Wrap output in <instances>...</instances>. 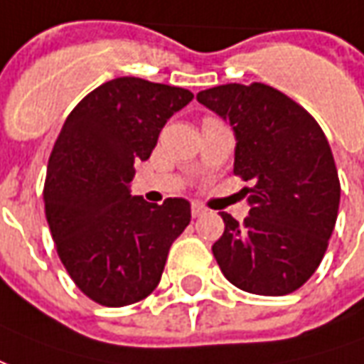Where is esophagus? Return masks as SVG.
Returning <instances> with one entry per match:
<instances>
[{"label": "esophagus", "instance_id": "obj_1", "mask_svg": "<svg viewBox=\"0 0 364 364\" xmlns=\"http://www.w3.org/2000/svg\"><path fill=\"white\" fill-rule=\"evenodd\" d=\"M208 211L205 209V205L203 203H200V201H192V215L193 217H200V215H203Z\"/></svg>", "mask_w": 364, "mask_h": 364}]
</instances>
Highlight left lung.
I'll return each mask as SVG.
<instances>
[{
    "mask_svg": "<svg viewBox=\"0 0 364 364\" xmlns=\"http://www.w3.org/2000/svg\"><path fill=\"white\" fill-rule=\"evenodd\" d=\"M198 102L229 122L235 174L250 213H221L213 256L223 275L246 293L281 296L302 287L320 266L339 209V178L322 127L293 98L269 85H219Z\"/></svg>",
    "mask_w": 364,
    "mask_h": 364,
    "instance_id": "obj_1",
    "label": "left lung"
}]
</instances>
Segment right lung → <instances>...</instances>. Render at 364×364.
Here are the masks:
<instances>
[{"instance_id":"obj_1","label":"right lung","mask_w":364,"mask_h":364,"mask_svg":"<svg viewBox=\"0 0 364 364\" xmlns=\"http://www.w3.org/2000/svg\"><path fill=\"white\" fill-rule=\"evenodd\" d=\"M188 89L118 77L71 110L48 161L44 208L58 256L91 301L126 306L161 281L172 242L192 219L190 201L132 196L134 164L147 161Z\"/></svg>"}]
</instances>
